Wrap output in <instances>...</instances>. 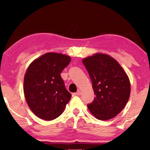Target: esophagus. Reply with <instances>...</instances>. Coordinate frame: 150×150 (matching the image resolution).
Segmentation results:
<instances>
[{"mask_svg": "<svg viewBox=\"0 0 150 150\" xmlns=\"http://www.w3.org/2000/svg\"><path fill=\"white\" fill-rule=\"evenodd\" d=\"M75 96H80L81 95V91H80V90H78L77 92H76V93H74Z\"/></svg>", "mask_w": 150, "mask_h": 150, "instance_id": "esophagus-1", "label": "esophagus"}]
</instances>
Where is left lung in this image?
Returning <instances> with one entry per match:
<instances>
[{
    "mask_svg": "<svg viewBox=\"0 0 150 150\" xmlns=\"http://www.w3.org/2000/svg\"><path fill=\"white\" fill-rule=\"evenodd\" d=\"M89 73L96 97L87 104L89 111L100 120L113 118L124 109L130 94L129 79L115 59L98 53L83 59Z\"/></svg>",
    "mask_w": 150,
    "mask_h": 150,
    "instance_id": "obj_1",
    "label": "left lung"
}]
</instances>
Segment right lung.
Segmentation results:
<instances>
[{"mask_svg":"<svg viewBox=\"0 0 150 150\" xmlns=\"http://www.w3.org/2000/svg\"><path fill=\"white\" fill-rule=\"evenodd\" d=\"M70 57L48 52L34 60L24 79V93L30 109L38 117L50 121L60 116L71 97L61 73Z\"/></svg>","mask_w":150,"mask_h":150,"instance_id":"add662e5","label":"right lung"}]
</instances>
